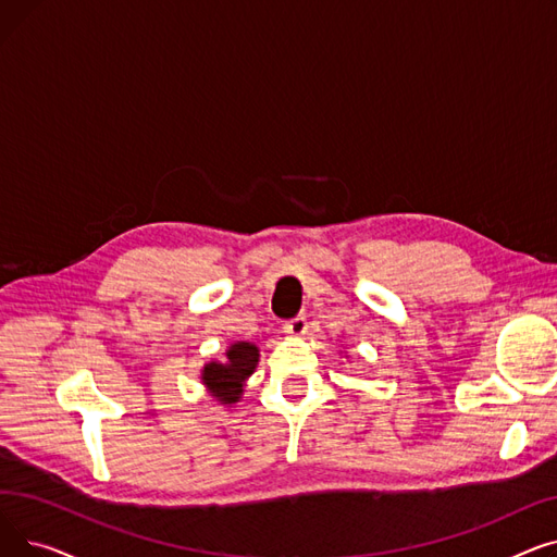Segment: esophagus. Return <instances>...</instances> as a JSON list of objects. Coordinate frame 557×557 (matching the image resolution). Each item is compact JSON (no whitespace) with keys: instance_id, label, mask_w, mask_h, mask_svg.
<instances>
[{"instance_id":"1","label":"esophagus","mask_w":557,"mask_h":557,"mask_svg":"<svg viewBox=\"0 0 557 557\" xmlns=\"http://www.w3.org/2000/svg\"><path fill=\"white\" fill-rule=\"evenodd\" d=\"M284 330H286V334H290V336H305V334H307V330H309L307 315H296V318L286 320Z\"/></svg>"}]
</instances>
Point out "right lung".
Here are the masks:
<instances>
[{
    "label": "right lung",
    "mask_w": 557,
    "mask_h": 557,
    "mask_svg": "<svg viewBox=\"0 0 557 557\" xmlns=\"http://www.w3.org/2000/svg\"><path fill=\"white\" fill-rule=\"evenodd\" d=\"M225 357H227L225 363L212 361L205 366L200 379L221 404L230 406L234 401H239V397L244 395V382L257 368L259 349L252 343L239 341L230 345Z\"/></svg>",
    "instance_id": "1"
}]
</instances>
